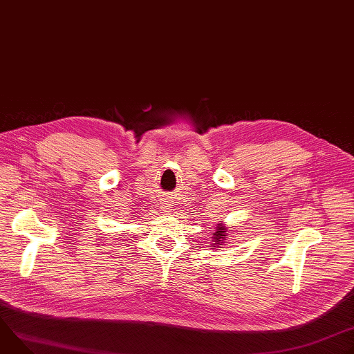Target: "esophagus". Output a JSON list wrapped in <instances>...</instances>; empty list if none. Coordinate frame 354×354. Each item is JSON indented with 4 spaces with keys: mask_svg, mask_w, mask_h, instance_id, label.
I'll return each instance as SVG.
<instances>
[{
    "mask_svg": "<svg viewBox=\"0 0 354 354\" xmlns=\"http://www.w3.org/2000/svg\"><path fill=\"white\" fill-rule=\"evenodd\" d=\"M165 205H167V203H165ZM164 207H168V206H164Z\"/></svg>",
    "mask_w": 354,
    "mask_h": 354,
    "instance_id": "1",
    "label": "esophagus"
}]
</instances>
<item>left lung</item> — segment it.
Instances as JSON below:
<instances>
[{"instance_id":"obj_1","label":"left lung","mask_w":354,"mask_h":354,"mask_svg":"<svg viewBox=\"0 0 354 354\" xmlns=\"http://www.w3.org/2000/svg\"><path fill=\"white\" fill-rule=\"evenodd\" d=\"M227 232H228V230L223 224L217 225V230H216V232H213V236H212V241H213L212 245H210L212 249L217 248V250H218V248H221L224 239L228 236Z\"/></svg>"}]
</instances>
